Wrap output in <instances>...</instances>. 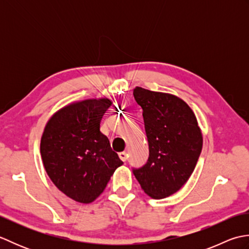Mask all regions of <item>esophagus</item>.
<instances>
[{
  "mask_svg": "<svg viewBox=\"0 0 249 249\" xmlns=\"http://www.w3.org/2000/svg\"><path fill=\"white\" fill-rule=\"evenodd\" d=\"M119 157L121 158V160L126 161V160H127V153H126V152H121V153H119Z\"/></svg>",
  "mask_w": 249,
  "mask_h": 249,
  "instance_id": "obj_1",
  "label": "esophagus"
}]
</instances>
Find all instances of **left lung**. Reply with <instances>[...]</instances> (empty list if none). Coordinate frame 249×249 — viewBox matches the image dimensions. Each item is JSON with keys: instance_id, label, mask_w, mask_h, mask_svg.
<instances>
[{"instance_id": "8db88e82", "label": "left lung", "mask_w": 249, "mask_h": 249, "mask_svg": "<svg viewBox=\"0 0 249 249\" xmlns=\"http://www.w3.org/2000/svg\"><path fill=\"white\" fill-rule=\"evenodd\" d=\"M137 104L143 110L149 160L133 169L141 188L154 199L166 198L192 176L202 150V134L189 106L174 95L137 87Z\"/></svg>"}]
</instances>
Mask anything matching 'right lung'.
<instances>
[{
	"instance_id": "obj_1",
	"label": "right lung",
	"mask_w": 249,
	"mask_h": 249,
	"mask_svg": "<svg viewBox=\"0 0 249 249\" xmlns=\"http://www.w3.org/2000/svg\"><path fill=\"white\" fill-rule=\"evenodd\" d=\"M111 104L108 98H100L68 105L52 115L41 137L47 174L77 202H93L115 169L123 165L100 131V121Z\"/></svg>"
}]
</instances>
